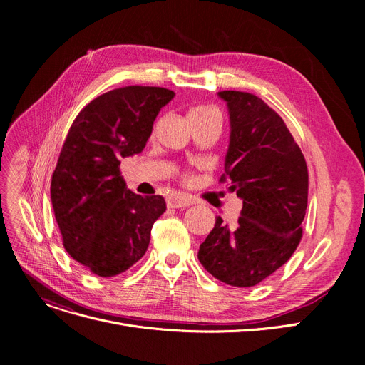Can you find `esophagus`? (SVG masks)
Returning <instances> with one entry per match:
<instances>
[{
	"mask_svg": "<svg viewBox=\"0 0 365 365\" xmlns=\"http://www.w3.org/2000/svg\"><path fill=\"white\" fill-rule=\"evenodd\" d=\"M190 204H194V201L190 200L189 197L186 195H182V194H176V195H171L167 201V205L171 207V208H180V207H187Z\"/></svg>",
	"mask_w": 365,
	"mask_h": 365,
	"instance_id": "1",
	"label": "esophagus"
}]
</instances>
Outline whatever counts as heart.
Segmentation results:
<instances>
[{
	"instance_id": "heart-1",
	"label": "heart",
	"mask_w": 365,
	"mask_h": 365,
	"mask_svg": "<svg viewBox=\"0 0 365 365\" xmlns=\"http://www.w3.org/2000/svg\"><path fill=\"white\" fill-rule=\"evenodd\" d=\"M212 112H216V110L210 106H195L187 112V117H201V115H207Z\"/></svg>"
}]
</instances>
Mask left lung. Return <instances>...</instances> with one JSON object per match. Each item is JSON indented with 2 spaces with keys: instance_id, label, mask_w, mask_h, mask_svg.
<instances>
[{
  "instance_id": "8db88e82",
  "label": "left lung",
  "mask_w": 365,
  "mask_h": 365,
  "mask_svg": "<svg viewBox=\"0 0 365 365\" xmlns=\"http://www.w3.org/2000/svg\"><path fill=\"white\" fill-rule=\"evenodd\" d=\"M231 134L225 157L229 190L242 200L235 227L216 217L198 260L222 282L253 287L292 257L308 207V167L279 115L260 98L225 90Z\"/></svg>"
}]
</instances>
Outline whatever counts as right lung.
<instances>
[{
	"label": "right lung",
	"instance_id": "1",
	"mask_svg": "<svg viewBox=\"0 0 365 365\" xmlns=\"http://www.w3.org/2000/svg\"><path fill=\"white\" fill-rule=\"evenodd\" d=\"M175 91L128 86L93 99L73 120L51 178V204L63 247L103 278L125 272L146 253L165 212L161 195L131 192L121 158L142 152Z\"/></svg>",
	"mask_w": 365,
	"mask_h": 365
}]
</instances>
